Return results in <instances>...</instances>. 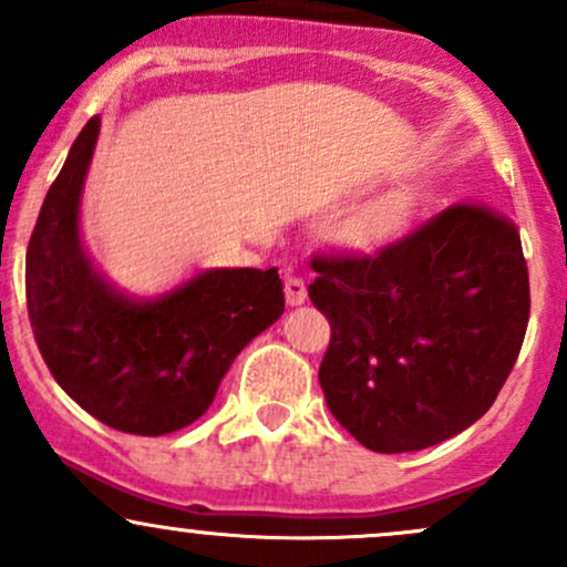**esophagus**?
<instances>
[{
	"instance_id": "34e87169",
	"label": "esophagus",
	"mask_w": 567,
	"mask_h": 567,
	"mask_svg": "<svg viewBox=\"0 0 567 567\" xmlns=\"http://www.w3.org/2000/svg\"><path fill=\"white\" fill-rule=\"evenodd\" d=\"M309 292H306V282L301 277H285V301L290 306H301Z\"/></svg>"
}]
</instances>
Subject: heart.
<instances>
[{
	"mask_svg": "<svg viewBox=\"0 0 567 567\" xmlns=\"http://www.w3.org/2000/svg\"><path fill=\"white\" fill-rule=\"evenodd\" d=\"M415 202L408 192L381 194V197L365 202L343 226V237L349 245L360 250H373L400 237L413 220Z\"/></svg>",
	"mask_w": 567,
	"mask_h": 567,
	"instance_id": "heart-1",
	"label": "heart"
}]
</instances>
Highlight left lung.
I'll use <instances>...</instances> for the list:
<instances>
[{
    "instance_id": "obj_1",
    "label": "left lung",
    "mask_w": 567,
    "mask_h": 567,
    "mask_svg": "<svg viewBox=\"0 0 567 567\" xmlns=\"http://www.w3.org/2000/svg\"><path fill=\"white\" fill-rule=\"evenodd\" d=\"M311 269L309 298L333 328L320 383L351 437L410 453L483 419L530 317L512 220L453 205L379 256H320Z\"/></svg>"
}]
</instances>
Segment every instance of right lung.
Segmentation results:
<instances>
[{"label": "right lung", "instance_id": "add662e5", "mask_svg": "<svg viewBox=\"0 0 567 567\" xmlns=\"http://www.w3.org/2000/svg\"><path fill=\"white\" fill-rule=\"evenodd\" d=\"M101 116L76 135L25 252L37 347L61 389L116 432L159 437L213 405L234 357L285 311L277 269H205L154 298L106 279L82 245L80 205Z\"/></svg>", "mask_w": 567, "mask_h": 567}]
</instances>
